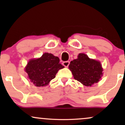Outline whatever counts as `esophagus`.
Segmentation results:
<instances>
[{"mask_svg": "<svg viewBox=\"0 0 125 125\" xmlns=\"http://www.w3.org/2000/svg\"><path fill=\"white\" fill-rule=\"evenodd\" d=\"M70 62L69 61H65L63 62V65L65 67H68V66L69 65Z\"/></svg>", "mask_w": 125, "mask_h": 125, "instance_id": "obj_1", "label": "esophagus"}]
</instances>
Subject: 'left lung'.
<instances>
[{"instance_id":"left-lung-1","label":"left lung","mask_w":125,"mask_h":125,"mask_svg":"<svg viewBox=\"0 0 125 125\" xmlns=\"http://www.w3.org/2000/svg\"><path fill=\"white\" fill-rule=\"evenodd\" d=\"M69 67L74 79L86 86H91L98 82L103 74L99 62L90 59L84 53L79 54L77 59L71 61Z\"/></svg>"}]
</instances>
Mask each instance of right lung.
<instances>
[{
	"mask_svg": "<svg viewBox=\"0 0 125 125\" xmlns=\"http://www.w3.org/2000/svg\"><path fill=\"white\" fill-rule=\"evenodd\" d=\"M59 61L58 57L45 53L41 58L29 62L25 71L28 74L29 79L35 86H44L55 77L59 70L64 67Z\"/></svg>",
	"mask_w": 125,
	"mask_h": 125,
	"instance_id": "add662e5",
	"label": "right lung"
}]
</instances>
